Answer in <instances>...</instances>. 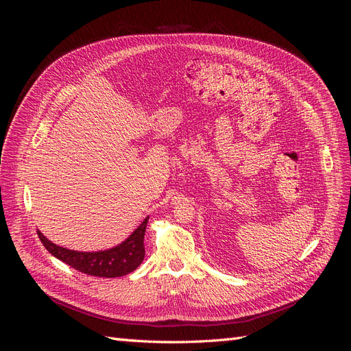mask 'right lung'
I'll return each mask as SVG.
<instances>
[{
  "instance_id": "obj_1",
  "label": "right lung",
  "mask_w": 351,
  "mask_h": 351,
  "mask_svg": "<svg viewBox=\"0 0 351 351\" xmlns=\"http://www.w3.org/2000/svg\"><path fill=\"white\" fill-rule=\"evenodd\" d=\"M147 219L149 217H146L142 224L132 232L130 237L125 239L119 246L101 252L70 250L49 241L40 231H38V236L52 256L70 265L71 268L93 275V277L115 278L133 272L142 263L145 258L143 239Z\"/></svg>"
}]
</instances>
